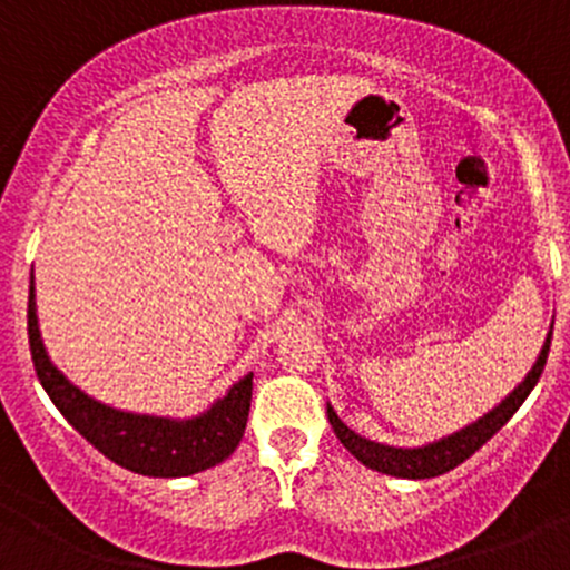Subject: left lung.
<instances>
[{
  "instance_id": "8db88e82",
  "label": "left lung",
  "mask_w": 570,
  "mask_h": 570,
  "mask_svg": "<svg viewBox=\"0 0 570 570\" xmlns=\"http://www.w3.org/2000/svg\"><path fill=\"white\" fill-rule=\"evenodd\" d=\"M552 328H554V321L549 323L547 340H543L541 353H538L535 364L530 366L528 375L513 385V391H508L498 405L487 410V413L479 415L475 421H470V424L462 426V430L443 434V438L430 440V443L424 445H410V449H405V445H389V443H377V440H370V438H361L358 432H353L351 426L336 415V410L332 405H326L334 434L361 464H366L370 470H377V473L394 475V479H413V481L434 479V475L449 473V470H454L456 464H462L464 459L473 456L475 451L492 438V434L503 430L508 419L522 407V402L528 400L530 391L535 389L538 377H541L543 364H547L549 345H552Z\"/></svg>"
}]
</instances>
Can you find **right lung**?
Wrapping results in <instances>:
<instances>
[{
    "label": "right lung",
    "mask_w": 570,
    "mask_h": 570,
    "mask_svg": "<svg viewBox=\"0 0 570 570\" xmlns=\"http://www.w3.org/2000/svg\"><path fill=\"white\" fill-rule=\"evenodd\" d=\"M27 321L35 372L42 389L72 430L83 434L111 462L151 479H185L225 462L236 451L253 402V372L238 377L223 396L195 415L176 419L136 413L95 400L53 364L40 334L35 274L29 277Z\"/></svg>",
    "instance_id": "add662e5"
}]
</instances>
